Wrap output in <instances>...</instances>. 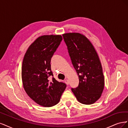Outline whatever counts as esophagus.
I'll list each match as a JSON object with an SVG mask.
<instances>
[{"label": "esophagus", "mask_w": 128, "mask_h": 128, "mask_svg": "<svg viewBox=\"0 0 128 128\" xmlns=\"http://www.w3.org/2000/svg\"><path fill=\"white\" fill-rule=\"evenodd\" d=\"M64 82L67 85H69V81H68V80L67 79H66L64 80Z\"/></svg>", "instance_id": "1"}]
</instances>
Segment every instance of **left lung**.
Returning <instances> with one entry per match:
<instances>
[{"label": "left lung", "instance_id": "left-lung-1", "mask_svg": "<svg viewBox=\"0 0 128 128\" xmlns=\"http://www.w3.org/2000/svg\"><path fill=\"white\" fill-rule=\"evenodd\" d=\"M62 36L79 78L78 86L72 88V91L80 102L85 104H94L101 96L104 85L98 54L84 34L69 32Z\"/></svg>", "mask_w": 128, "mask_h": 128}]
</instances>
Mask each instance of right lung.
I'll use <instances>...</instances> for the list:
<instances>
[{
	"mask_svg": "<svg viewBox=\"0 0 128 128\" xmlns=\"http://www.w3.org/2000/svg\"><path fill=\"white\" fill-rule=\"evenodd\" d=\"M62 40L61 35L38 37L25 53L22 65V80L26 94L44 107H52L59 102L66 84L58 82L51 69V60Z\"/></svg>",
	"mask_w": 128,
	"mask_h": 128,
	"instance_id": "add662e5",
	"label": "right lung"
}]
</instances>
